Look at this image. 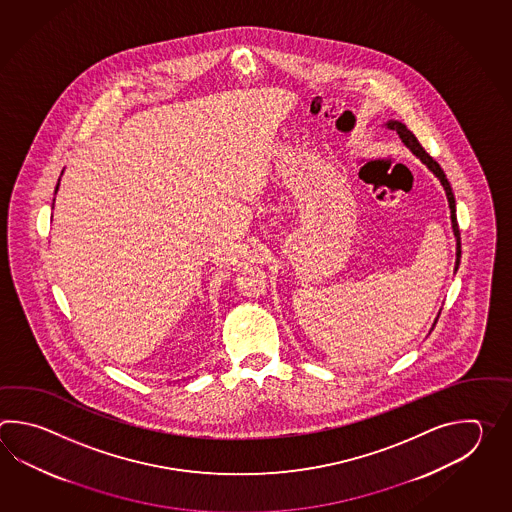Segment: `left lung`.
Listing matches in <instances>:
<instances>
[{"label": "left lung", "mask_w": 512, "mask_h": 512, "mask_svg": "<svg viewBox=\"0 0 512 512\" xmlns=\"http://www.w3.org/2000/svg\"><path fill=\"white\" fill-rule=\"evenodd\" d=\"M384 126H386V128H390V130L397 131L399 139L406 144V148H408L410 152L414 153L415 157H417L421 163L425 164L426 168H428V170H430V172L439 179V183H441L443 188H445L448 207H450L452 230H454V238H456V267H454V271H457V267H459V260H461V238H459V227H457L456 199H454V192H452V186H450L448 179H446L445 172H443V170H441V166L435 163L434 159L425 152V148L419 144V141L415 139L414 133L408 130V128L404 126L403 122H399V120H388Z\"/></svg>", "instance_id": "1"}]
</instances>
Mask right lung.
<instances>
[{"mask_svg": "<svg viewBox=\"0 0 512 512\" xmlns=\"http://www.w3.org/2000/svg\"><path fill=\"white\" fill-rule=\"evenodd\" d=\"M58 186H60V179H58V185H56L55 194H56V192H58Z\"/></svg>", "mask_w": 512, "mask_h": 512, "instance_id": "1", "label": "right lung"}]
</instances>
